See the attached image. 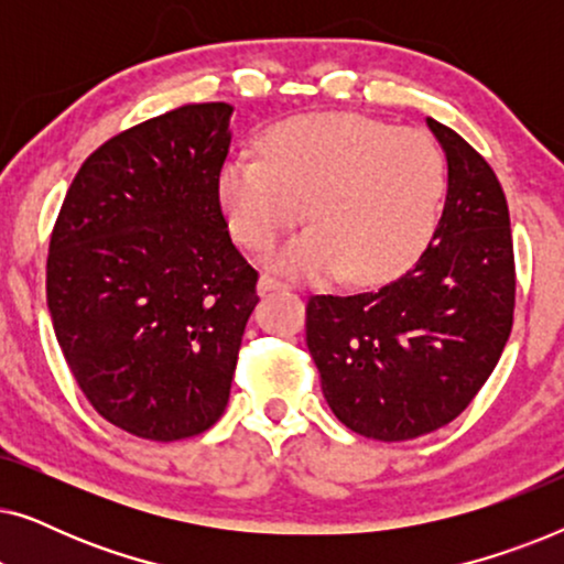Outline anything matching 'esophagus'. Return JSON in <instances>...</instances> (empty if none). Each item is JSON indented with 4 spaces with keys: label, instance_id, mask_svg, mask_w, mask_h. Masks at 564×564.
Listing matches in <instances>:
<instances>
[{
    "label": "esophagus",
    "instance_id": "34e87169",
    "mask_svg": "<svg viewBox=\"0 0 564 564\" xmlns=\"http://www.w3.org/2000/svg\"><path fill=\"white\" fill-rule=\"evenodd\" d=\"M272 290H290V284L276 280V276H272V274H261L259 276V292H272Z\"/></svg>",
    "mask_w": 564,
    "mask_h": 564
}]
</instances>
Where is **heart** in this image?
Instances as JSON below:
<instances>
[{"mask_svg": "<svg viewBox=\"0 0 564 564\" xmlns=\"http://www.w3.org/2000/svg\"><path fill=\"white\" fill-rule=\"evenodd\" d=\"M264 156L236 153L218 192L236 238L269 251L307 215L313 228L274 257V269L321 280L338 272L382 282L419 257L436 223L444 159L426 133L361 115L282 122Z\"/></svg>", "mask_w": 564, "mask_h": 564, "instance_id": "heart-1", "label": "heart"}]
</instances>
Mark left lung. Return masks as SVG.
Wrapping results in <instances>:
<instances>
[{"label":"left lung","mask_w":564,"mask_h":564,"mask_svg":"<svg viewBox=\"0 0 564 564\" xmlns=\"http://www.w3.org/2000/svg\"><path fill=\"white\" fill-rule=\"evenodd\" d=\"M426 122L449 180L419 261L380 290L311 295L305 307V341L330 411L377 442H405L457 419L496 369L513 326L503 187L465 138Z\"/></svg>","instance_id":"1"}]
</instances>
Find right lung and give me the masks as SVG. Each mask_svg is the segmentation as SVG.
Listing matches in <instances>:
<instances>
[{
	"label": "right lung",
	"instance_id": "1",
	"mask_svg": "<svg viewBox=\"0 0 564 564\" xmlns=\"http://www.w3.org/2000/svg\"><path fill=\"white\" fill-rule=\"evenodd\" d=\"M230 115L184 105L110 138L51 234L45 297L66 365L105 421L151 442L220 419L259 303L220 207Z\"/></svg>",
	"mask_w": 564,
	"mask_h": 564
}]
</instances>
